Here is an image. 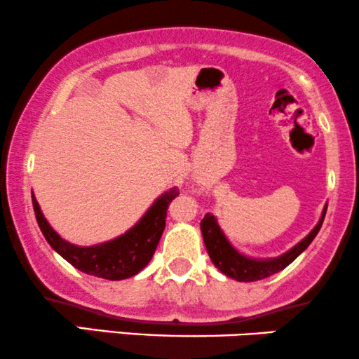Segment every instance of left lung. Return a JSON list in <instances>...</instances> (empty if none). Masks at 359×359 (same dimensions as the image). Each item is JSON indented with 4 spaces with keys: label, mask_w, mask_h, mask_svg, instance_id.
I'll return each instance as SVG.
<instances>
[{
    "label": "left lung",
    "mask_w": 359,
    "mask_h": 359,
    "mask_svg": "<svg viewBox=\"0 0 359 359\" xmlns=\"http://www.w3.org/2000/svg\"><path fill=\"white\" fill-rule=\"evenodd\" d=\"M327 204L323 209L321 217L313 231L304 237L301 243H297L294 248L286 250L284 254H280L278 257H266V259H257L245 256V254L237 250L234 245L231 244V241L227 239V236L224 234V231L219 226L217 219L212 214H205V217L201 221V231L202 237H204V244L207 252H209L210 261L212 264L221 271L222 274H226L227 278L241 280V283H252V280H261L269 278L279 271H283L284 267L291 264L294 259L299 256L301 252H304L308 249V245L313 243V239L316 237L319 229L325 221Z\"/></svg>",
    "instance_id": "1"
}]
</instances>
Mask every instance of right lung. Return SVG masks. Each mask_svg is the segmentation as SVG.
I'll return each instance as SVG.
<instances>
[{"label": "right lung", "instance_id": "right-lung-1", "mask_svg": "<svg viewBox=\"0 0 359 359\" xmlns=\"http://www.w3.org/2000/svg\"><path fill=\"white\" fill-rule=\"evenodd\" d=\"M177 196L179 189H168L155 198L140 221H137L135 226L125 234L95 245H76L65 241L45 219L34 194H32V201L43 236L65 261L85 274L109 280H122L138 274L150 262L165 229L167 207Z\"/></svg>", "mask_w": 359, "mask_h": 359}]
</instances>
